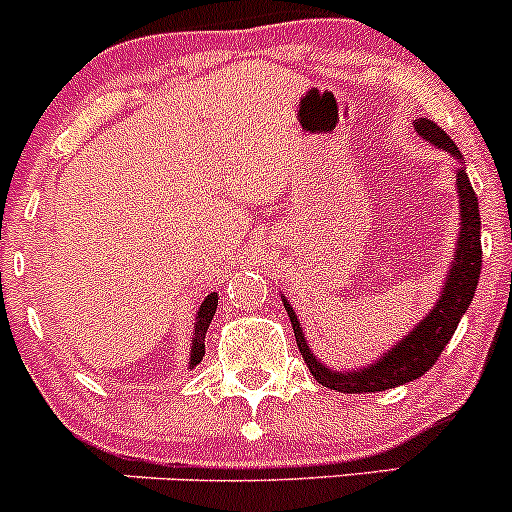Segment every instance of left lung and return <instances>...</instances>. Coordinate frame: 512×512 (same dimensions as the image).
<instances>
[{
    "mask_svg": "<svg viewBox=\"0 0 512 512\" xmlns=\"http://www.w3.org/2000/svg\"><path fill=\"white\" fill-rule=\"evenodd\" d=\"M414 128L423 141L433 143L436 148H443V151L451 153L461 163L456 168V190L458 203H461V210H458V220H461L458 225L461 227H458L456 255L451 257V267H448V275L443 280V287L438 292V299L431 312L401 342H396L389 352L371 361V364L361 366V369L337 371L332 366L322 364L312 354V349H309L297 312L292 309L289 299L282 297L304 364L309 366L314 379L322 386H327V389L344 391V394H371V391H386L394 389V386L409 384V381L423 376L436 364L446 344L451 342L453 332L458 329V322L466 314V309L471 307L473 294H476L480 262H483V250H480V213L478 198L473 193L466 168H463V156L456 143L448 138V133L438 128L433 121H428V118H416Z\"/></svg>",
    "mask_w": 512,
    "mask_h": 512,
    "instance_id": "left-lung-1",
    "label": "left lung"
}]
</instances>
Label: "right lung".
<instances>
[{
  "mask_svg": "<svg viewBox=\"0 0 512 512\" xmlns=\"http://www.w3.org/2000/svg\"><path fill=\"white\" fill-rule=\"evenodd\" d=\"M215 309H218V292H210L208 297L203 299V304L198 307V314H195V327H193V344H190V359L188 366H198L205 356V334H208L210 322L215 317Z\"/></svg>",
  "mask_w": 512,
  "mask_h": 512,
  "instance_id": "1",
  "label": "right lung"
}]
</instances>
